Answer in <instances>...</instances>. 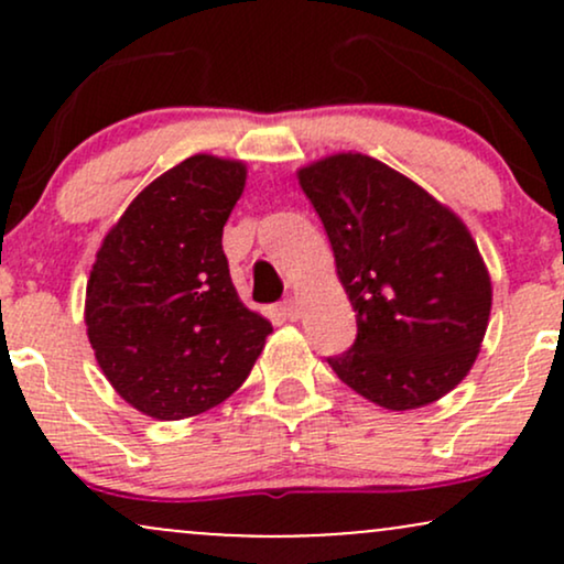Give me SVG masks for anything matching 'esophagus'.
I'll use <instances>...</instances> for the list:
<instances>
[{
  "instance_id": "esophagus-1",
  "label": "esophagus",
  "mask_w": 564,
  "mask_h": 564,
  "mask_svg": "<svg viewBox=\"0 0 564 564\" xmlns=\"http://www.w3.org/2000/svg\"><path fill=\"white\" fill-rule=\"evenodd\" d=\"M281 315L283 318H289V321H296L300 318V304H296V300H286V302H281Z\"/></svg>"
}]
</instances>
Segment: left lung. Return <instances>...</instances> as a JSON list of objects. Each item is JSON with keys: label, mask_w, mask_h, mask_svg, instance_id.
<instances>
[{"label": "left lung", "mask_w": 564, "mask_h": 564, "mask_svg": "<svg viewBox=\"0 0 564 564\" xmlns=\"http://www.w3.org/2000/svg\"><path fill=\"white\" fill-rule=\"evenodd\" d=\"M332 241L358 336L336 377L390 411L435 403L469 373L490 315V278L467 225L424 187L360 153L300 170Z\"/></svg>", "instance_id": "obj_1"}]
</instances>
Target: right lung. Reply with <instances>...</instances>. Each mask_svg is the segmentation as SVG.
I'll return each mask as SVG.
<instances>
[{"instance_id": "add662e5", "label": "right lung", "mask_w": 564, "mask_h": 564, "mask_svg": "<svg viewBox=\"0 0 564 564\" xmlns=\"http://www.w3.org/2000/svg\"><path fill=\"white\" fill-rule=\"evenodd\" d=\"M243 185L241 161H180L127 206L89 273L84 321L97 364L161 422L230 398L273 332L238 300L223 251Z\"/></svg>"}]
</instances>
